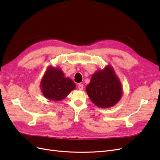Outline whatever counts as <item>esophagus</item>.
I'll use <instances>...</instances> for the list:
<instances>
[{
  "label": "esophagus",
  "instance_id": "34e87169",
  "mask_svg": "<svg viewBox=\"0 0 160 160\" xmlns=\"http://www.w3.org/2000/svg\"><path fill=\"white\" fill-rule=\"evenodd\" d=\"M78 89L79 90H83V85L81 84V83H79L78 85Z\"/></svg>",
  "mask_w": 160,
  "mask_h": 160
}]
</instances>
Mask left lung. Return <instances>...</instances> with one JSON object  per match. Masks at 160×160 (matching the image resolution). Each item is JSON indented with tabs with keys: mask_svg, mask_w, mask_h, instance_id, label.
Returning a JSON list of instances; mask_svg holds the SVG:
<instances>
[{
	"mask_svg": "<svg viewBox=\"0 0 160 160\" xmlns=\"http://www.w3.org/2000/svg\"><path fill=\"white\" fill-rule=\"evenodd\" d=\"M86 91L92 102L100 108L113 107L123 95L122 83L110 65L93 74Z\"/></svg>",
	"mask_w": 160,
	"mask_h": 160,
	"instance_id": "8db88e82",
	"label": "left lung"
}]
</instances>
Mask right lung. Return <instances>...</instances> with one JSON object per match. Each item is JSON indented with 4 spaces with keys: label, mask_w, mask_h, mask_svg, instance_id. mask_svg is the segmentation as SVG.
<instances>
[{
    "label": "right lung",
    "mask_w": 160,
    "mask_h": 160,
    "mask_svg": "<svg viewBox=\"0 0 160 160\" xmlns=\"http://www.w3.org/2000/svg\"><path fill=\"white\" fill-rule=\"evenodd\" d=\"M40 88L45 98L59 101L75 89L76 85L69 77H66L62 69L58 67L48 66L41 81Z\"/></svg>",
    "instance_id": "1"
}]
</instances>
